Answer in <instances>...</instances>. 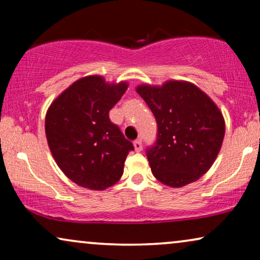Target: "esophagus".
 <instances>
[{
    "mask_svg": "<svg viewBox=\"0 0 260 260\" xmlns=\"http://www.w3.org/2000/svg\"><path fill=\"white\" fill-rule=\"evenodd\" d=\"M134 147L136 151H141L142 150V141L141 140H136L134 142Z\"/></svg>",
    "mask_w": 260,
    "mask_h": 260,
    "instance_id": "esophagus-1",
    "label": "esophagus"
}]
</instances>
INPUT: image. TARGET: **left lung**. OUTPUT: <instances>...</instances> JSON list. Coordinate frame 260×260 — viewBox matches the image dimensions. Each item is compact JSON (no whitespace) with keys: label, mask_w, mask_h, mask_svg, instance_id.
<instances>
[{"label":"left lung","mask_w":260,"mask_h":260,"mask_svg":"<svg viewBox=\"0 0 260 260\" xmlns=\"http://www.w3.org/2000/svg\"><path fill=\"white\" fill-rule=\"evenodd\" d=\"M137 92L157 123L156 142L145 150L154 176L169 187L200 179L215 161L225 136L216 105L187 81L141 85Z\"/></svg>","instance_id":"left-lung-1"}]
</instances>
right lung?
Returning <instances> with one entry per match:
<instances>
[{"label":"right lung","instance_id":"right-lung-1","mask_svg":"<svg viewBox=\"0 0 260 260\" xmlns=\"http://www.w3.org/2000/svg\"><path fill=\"white\" fill-rule=\"evenodd\" d=\"M126 88V83L85 77L49 106L45 120L48 147L63 174L81 187L103 190L123 175L134 145L110 120L109 111Z\"/></svg>","mask_w":260,"mask_h":260}]
</instances>
